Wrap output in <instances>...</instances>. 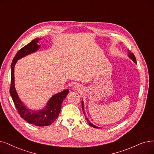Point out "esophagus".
Instances as JSON below:
<instances>
[{
  "mask_svg": "<svg viewBox=\"0 0 154 154\" xmlns=\"http://www.w3.org/2000/svg\"><path fill=\"white\" fill-rule=\"evenodd\" d=\"M73 89H74V90H76V91H80L82 89V87L80 85L77 84V85L74 86Z\"/></svg>",
  "mask_w": 154,
  "mask_h": 154,
  "instance_id": "34e87169",
  "label": "esophagus"
}]
</instances>
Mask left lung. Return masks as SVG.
<instances>
[{
    "label": "left lung",
    "instance_id": "1",
    "mask_svg": "<svg viewBox=\"0 0 154 154\" xmlns=\"http://www.w3.org/2000/svg\"><path fill=\"white\" fill-rule=\"evenodd\" d=\"M128 51L129 52V54H128V57H130L133 62L135 63V64H137V60H136V58H135V57H134V54L131 52V51H129V50H128ZM82 109H83V114H85V108H84V103H83V101L82 100ZM86 120L87 121V122H88V125H90V126H91V127H93V128H100V127H98V126H95V125H94V124H92L91 122L88 120V119L87 118V117H86Z\"/></svg>",
    "mask_w": 154,
    "mask_h": 154
}]
</instances>
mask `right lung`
Instances as JSON below:
<instances>
[{
  "instance_id": "add662e5",
  "label": "right lung",
  "mask_w": 154,
  "mask_h": 154,
  "mask_svg": "<svg viewBox=\"0 0 154 154\" xmlns=\"http://www.w3.org/2000/svg\"><path fill=\"white\" fill-rule=\"evenodd\" d=\"M41 38H35L28 44L23 47L17 52L11 64V83L10 94L13 98L16 108L21 118L28 123L38 126L51 125L57 119L61 110V106L64 99L69 92L68 89L54 95L47 102L46 106L42 109L32 110L28 108L21 100L17 95L14 85V66L19 60L27 55L37 51L40 47L38 43Z\"/></svg>"
}]
</instances>
